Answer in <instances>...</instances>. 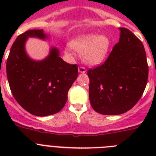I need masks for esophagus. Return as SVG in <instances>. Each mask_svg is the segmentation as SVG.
I'll list each match as a JSON object with an SVG mask.
<instances>
[{"label": "esophagus", "instance_id": "esophagus-1", "mask_svg": "<svg viewBox=\"0 0 156 156\" xmlns=\"http://www.w3.org/2000/svg\"><path fill=\"white\" fill-rule=\"evenodd\" d=\"M78 71H79L80 73H86V69L84 67H83V66H80L78 68Z\"/></svg>", "mask_w": 156, "mask_h": 156}]
</instances>
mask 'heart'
I'll return each mask as SVG.
<instances>
[{
  "label": "heart",
  "mask_w": 156,
  "mask_h": 156,
  "mask_svg": "<svg viewBox=\"0 0 156 156\" xmlns=\"http://www.w3.org/2000/svg\"><path fill=\"white\" fill-rule=\"evenodd\" d=\"M70 46L82 53V58L86 64L97 66L102 62L108 55L111 42L104 34H89L73 40L70 43ZM65 51L69 53L70 47H66Z\"/></svg>",
  "instance_id": "obj_1"
}]
</instances>
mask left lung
Here are the masks:
<instances>
[{
    "label": "left lung",
    "mask_w": 156,
    "mask_h": 156,
    "mask_svg": "<svg viewBox=\"0 0 156 156\" xmlns=\"http://www.w3.org/2000/svg\"><path fill=\"white\" fill-rule=\"evenodd\" d=\"M119 30V42L107 60L87 71L90 105L103 115H119L131 109L148 82V66L143 44L127 29Z\"/></svg>",
    "instance_id": "1"
}]
</instances>
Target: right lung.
<instances>
[{
	"instance_id": "obj_1",
	"label": "right lung",
	"mask_w": 156,
	"mask_h": 156,
	"mask_svg": "<svg viewBox=\"0 0 156 156\" xmlns=\"http://www.w3.org/2000/svg\"><path fill=\"white\" fill-rule=\"evenodd\" d=\"M30 37L45 41L49 37L43 30H32L16 38L7 60L8 83L25 110L37 116L53 115L66 105L69 90L78 76V66L63 61L55 47L43 60L31 58L26 51Z\"/></svg>"
}]
</instances>
